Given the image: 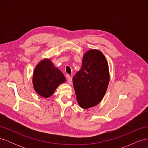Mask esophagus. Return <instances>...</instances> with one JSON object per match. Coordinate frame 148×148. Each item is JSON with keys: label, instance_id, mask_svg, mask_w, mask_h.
I'll return each mask as SVG.
<instances>
[{"label": "esophagus", "instance_id": "34e87169", "mask_svg": "<svg viewBox=\"0 0 148 148\" xmlns=\"http://www.w3.org/2000/svg\"><path fill=\"white\" fill-rule=\"evenodd\" d=\"M67 82H68V83L70 84H72V78H71V77H70V76H67Z\"/></svg>", "mask_w": 148, "mask_h": 148}]
</instances>
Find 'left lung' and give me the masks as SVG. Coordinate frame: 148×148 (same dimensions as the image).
Returning a JSON list of instances; mask_svg holds the SVG:
<instances>
[{"label":"left lung","mask_w":148,"mask_h":148,"mask_svg":"<svg viewBox=\"0 0 148 148\" xmlns=\"http://www.w3.org/2000/svg\"><path fill=\"white\" fill-rule=\"evenodd\" d=\"M109 65L103 53L90 49L84 53L82 68L73 78L78 104L87 109L99 104L108 87Z\"/></svg>","instance_id":"obj_1"}]
</instances>
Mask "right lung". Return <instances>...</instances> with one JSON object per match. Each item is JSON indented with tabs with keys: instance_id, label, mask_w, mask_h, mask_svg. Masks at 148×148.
Masks as SVG:
<instances>
[{
	"instance_id": "right-lung-1",
	"label": "right lung",
	"mask_w": 148,
	"mask_h": 148,
	"mask_svg": "<svg viewBox=\"0 0 148 148\" xmlns=\"http://www.w3.org/2000/svg\"><path fill=\"white\" fill-rule=\"evenodd\" d=\"M65 82L64 74L50 59H43L35 66L33 75V87L35 91L44 98L51 96L57 88Z\"/></svg>"
}]
</instances>
